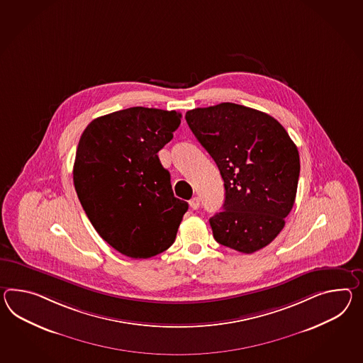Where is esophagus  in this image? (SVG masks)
Returning a JSON list of instances; mask_svg holds the SVG:
<instances>
[{
  "mask_svg": "<svg viewBox=\"0 0 363 363\" xmlns=\"http://www.w3.org/2000/svg\"><path fill=\"white\" fill-rule=\"evenodd\" d=\"M190 207L193 208V210H198L199 208V206H201V199L198 198V196H194L193 199H190Z\"/></svg>",
  "mask_w": 363,
  "mask_h": 363,
  "instance_id": "obj_1",
  "label": "esophagus"
}]
</instances>
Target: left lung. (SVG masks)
Returning <instances> with one entry per match:
<instances>
[{"mask_svg":"<svg viewBox=\"0 0 363 363\" xmlns=\"http://www.w3.org/2000/svg\"><path fill=\"white\" fill-rule=\"evenodd\" d=\"M186 122L224 181L223 211L210 218L213 239L241 253L269 245L291 211L299 152L273 116L230 102L198 107Z\"/></svg>","mask_w":363,"mask_h":363,"instance_id":"1","label":"left lung"}]
</instances>
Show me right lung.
<instances>
[{
	"instance_id": "right-lung-1",
	"label": "right lung",
	"mask_w": 363,
	"mask_h": 363,
	"mask_svg": "<svg viewBox=\"0 0 363 363\" xmlns=\"http://www.w3.org/2000/svg\"><path fill=\"white\" fill-rule=\"evenodd\" d=\"M181 114L130 107L91 121L73 167L81 206L102 239L131 258H150L176 240L189 204L173 194L157 152Z\"/></svg>"
}]
</instances>
